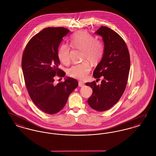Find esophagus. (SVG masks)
I'll list each match as a JSON object with an SVG mask.
<instances>
[{"mask_svg": "<svg viewBox=\"0 0 156 156\" xmlns=\"http://www.w3.org/2000/svg\"><path fill=\"white\" fill-rule=\"evenodd\" d=\"M78 85L80 87H82L84 86V83L83 82L80 81L78 82Z\"/></svg>", "mask_w": 156, "mask_h": 156, "instance_id": "esophagus-1", "label": "esophagus"}]
</instances>
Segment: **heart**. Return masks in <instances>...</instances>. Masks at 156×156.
Here are the masks:
<instances>
[{
	"label": "heart",
	"mask_w": 156,
	"mask_h": 156,
	"mask_svg": "<svg viewBox=\"0 0 156 156\" xmlns=\"http://www.w3.org/2000/svg\"><path fill=\"white\" fill-rule=\"evenodd\" d=\"M70 45L82 50L83 59H88L92 63H96L102 58L104 54L103 43L95 39L93 36L87 31H80L74 34L69 40ZM70 48L68 45L62 44L57 51V57L59 61L68 64L69 62ZM90 70V66L88 61L75 64L68 70V74L78 80L85 79Z\"/></svg>",
	"instance_id": "obj_1"
}]
</instances>
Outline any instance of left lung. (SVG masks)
Instances as JSON below:
<instances>
[{
  "label": "left lung",
  "instance_id": "1",
  "mask_svg": "<svg viewBox=\"0 0 156 156\" xmlns=\"http://www.w3.org/2000/svg\"><path fill=\"white\" fill-rule=\"evenodd\" d=\"M95 34L102 38L103 56L95 69V78L103 76L100 85L95 81L87 82L93 90L88 100L89 106L97 111H107L116 104L126 88L130 71V59L127 45L115 31L101 26Z\"/></svg>",
  "mask_w": 156,
  "mask_h": 156
}]
</instances>
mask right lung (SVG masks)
<instances>
[{
	"instance_id": "add662e5",
	"label": "right lung",
	"mask_w": 156,
	"mask_h": 156,
	"mask_svg": "<svg viewBox=\"0 0 156 156\" xmlns=\"http://www.w3.org/2000/svg\"><path fill=\"white\" fill-rule=\"evenodd\" d=\"M69 31L64 27L45 28L31 38L23 54V73L30 98L41 111L50 115L64 107L78 85L76 80L69 76L63 82L54 83L56 75H66L58 67L57 51Z\"/></svg>"
}]
</instances>
